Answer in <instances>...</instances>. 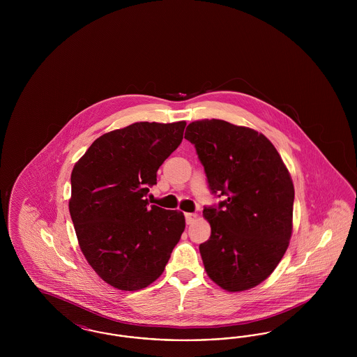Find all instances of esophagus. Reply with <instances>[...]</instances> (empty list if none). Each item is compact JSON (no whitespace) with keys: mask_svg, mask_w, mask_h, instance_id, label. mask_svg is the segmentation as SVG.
I'll list each match as a JSON object with an SVG mask.
<instances>
[{"mask_svg":"<svg viewBox=\"0 0 357 357\" xmlns=\"http://www.w3.org/2000/svg\"><path fill=\"white\" fill-rule=\"evenodd\" d=\"M185 217H186L187 225H192L194 222L197 221V218H198V215H197L195 213H186Z\"/></svg>","mask_w":357,"mask_h":357,"instance_id":"34e87169","label":"esophagus"}]
</instances>
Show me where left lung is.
I'll list each match as a JSON object with an SVG mask.
<instances>
[{"label": "left lung", "instance_id": "left-lung-1", "mask_svg": "<svg viewBox=\"0 0 357 357\" xmlns=\"http://www.w3.org/2000/svg\"><path fill=\"white\" fill-rule=\"evenodd\" d=\"M195 146L213 194L225 197L204 207L211 226L199 245L207 275L227 291L255 288L280 264L293 229L294 187L272 142L252 128L220 119L192 121Z\"/></svg>", "mask_w": 357, "mask_h": 357}]
</instances>
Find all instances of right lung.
<instances>
[{
	"mask_svg": "<svg viewBox=\"0 0 357 357\" xmlns=\"http://www.w3.org/2000/svg\"><path fill=\"white\" fill-rule=\"evenodd\" d=\"M186 121H140L98 137L70 174L69 213L85 259L114 288H146L163 273L186 222L149 204L156 171Z\"/></svg>",
	"mask_w": 357,
	"mask_h": 357,
	"instance_id": "add662e5",
	"label": "right lung"
}]
</instances>
